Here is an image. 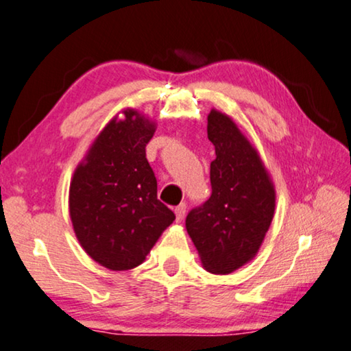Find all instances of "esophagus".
<instances>
[{
  "label": "esophagus",
  "instance_id": "obj_1",
  "mask_svg": "<svg viewBox=\"0 0 351 351\" xmlns=\"http://www.w3.org/2000/svg\"><path fill=\"white\" fill-rule=\"evenodd\" d=\"M186 209H187V206H186L184 203H181L180 206H176V208H175V214H176V220H178V221H181L182 219H184Z\"/></svg>",
  "mask_w": 351,
  "mask_h": 351
}]
</instances>
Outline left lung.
Returning a JSON list of instances; mask_svg holds the SVG:
<instances>
[{
    "mask_svg": "<svg viewBox=\"0 0 351 351\" xmlns=\"http://www.w3.org/2000/svg\"><path fill=\"white\" fill-rule=\"evenodd\" d=\"M215 147L208 202L186 217V228L204 269L228 275L252 261L275 213V187L256 148L226 114L208 115Z\"/></svg>",
    "mask_w": 351,
    "mask_h": 351,
    "instance_id": "obj_1",
    "label": "left lung"
}]
</instances>
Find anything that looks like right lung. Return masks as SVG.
Listing matches in <instances>:
<instances>
[{
  "instance_id": "right-lung-1",
  "label": "right lung",
  "mask_w": 351,
  "mask_h": 351,
  "mask_svg": "<svg viewBox=\"0 0 351 351\" xmlns=\"http://www.w3.org/2000/svg\"><path fill=\"white\" fill-rule=\"evenodd\" d=\"M156 123L134 109L112 119L76 167L70 217L81 247L110 270L141 265L175 214L158 199L145 147Z\"/></svg>"
}]
</instances>
